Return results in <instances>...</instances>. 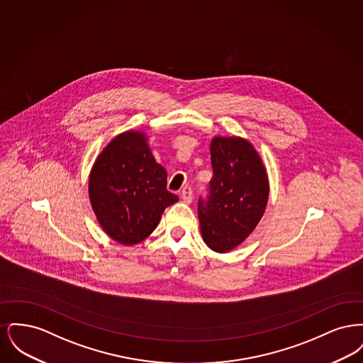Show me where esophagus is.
Instances as JSON below:
<instances>
[{
  "label": "esophagus",
  "mask_w": 363,
  "mask_h": 363,
  "mask_svg": "<svg viewBox=\"0 0 363 363\" xmlns=\"http://www.w3.org/2000/svg\"><path fill=\"white\" fill-rule=\"evenodd\" d=\"M181 197H182V200L185 201V203H191V200H193V190L190 186H185L184 189L181 190Z\"/></svg>",
  "instance_id": "1"
}]
</instances>
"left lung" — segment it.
<instances>
[{
	"label": "left lung",
	"mask_w": 363,
	"mask_h": 363,
	"mask_svg": "<svg viewBox=\"0 0 363 363\" xmlns=\"http://www.w3.org/2000/svg\"><path fill=\"white\" fill-rule=\"evenodd\" d=\"M213 175L199 199V220L208 247L225 253L256 228L268 201V178L253 145L240 138L211 143Z\"/></svg>",
	"instance_id": "left-lung-1"
}]
</instances>
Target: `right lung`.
I'll return each instance as SVG.
<instances>
[{"label": "right lung", "instance_id": "obj_1", "mask_svg": "<svg viewBox=\"0 0 363 363\" xmlns=\"http://www.w3.org/2000/svg\"><path fill=\"white\" fill-rule=\"evenodd\" d=\"M88 190L102 228L123 245L145 240L163 211L178 201L167 190L166 170L140 132H125L104 148L92 167Z\"/></svg>", "mask_w": 363, "mask_h": 363}]
</instances>
